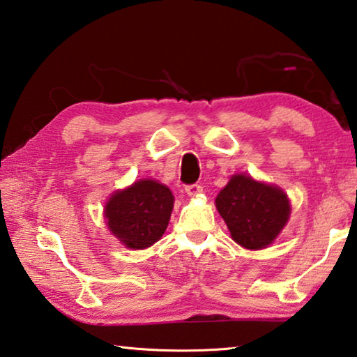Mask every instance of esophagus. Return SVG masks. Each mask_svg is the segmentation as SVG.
<instances>
[{
    "label": "esophagus",
    "instance_id": "1",
    "mask_svg": "<svg viewBox=\"0 0 357 357\" xmlns=\"http://www.w3.org/2000/svg\"><path fill=\"white\" fill-rule=\"evenodd\" d=\"M203 192V187L199 184H190V185H185V193L189 197H197L199 193Z\"/></svg>",
    "mask_w": 357,
    "mask_h": 357
}]
</instances>
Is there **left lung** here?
<instances>
[{"label": "left lung", "instance_id": "8db88e82", "mask_svg": "<svg viewBox=\"0 0 357 357\" xmlns=\"http://www.w3.org/2000/svg\"><path fill=\"white\" fill-rule=\"evenodd\" d=\"M215 206L232 241L246 250H262L275 242L290 217V203L280 187L234 174L215 198Z\"/></svg>", "mask_w": 357, "mask_h": 357}]
</instances>
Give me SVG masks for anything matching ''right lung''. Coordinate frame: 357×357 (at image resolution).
<instances>
[{
    "label": "right lung",
    "instance_id": "right-lung-1",
    "mask_svg": "<svg viewBox=\"0 0 357 357\" xmlns=\"http://www.w3.org/2000/svg\"><path fill=\"white\" fill-rule=\"evenodd\" d=\"M174 197L156 179H140L116 190L105 206L109 231L129 250H145L164 236Z\"/></svg>",
    "mask_w": 357,
    "mask_h": 357
}]
</instances>
